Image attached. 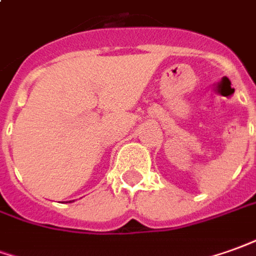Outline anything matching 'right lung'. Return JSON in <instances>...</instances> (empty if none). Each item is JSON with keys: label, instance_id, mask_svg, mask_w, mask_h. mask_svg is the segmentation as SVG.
<instances>
[{"label": "right lung", "instance_id": "1", "mask_svg": "<svg viewBox=\"0 0 256 256\" xmlns=\"http://www.w3.org/2000/svg\"><path fill=\"white\" fill-rule=\"evenodd\" d=\"M70 202H71V200H70Z\"/></svg>", "mask_w": 256, "mask_h": 256}]
</instances>
